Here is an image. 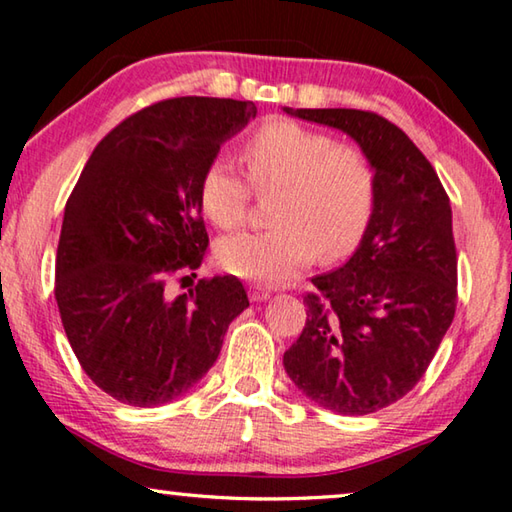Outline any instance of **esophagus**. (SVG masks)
<instances>
[{
	"mask_svg": "<svg viewBox=\"0 0 512 512\" xmlns=\"http://www.w3.org/2000/svg\"><path fill=\"white\" fill-rule=\"evenodd\" d=\"M249 299L256 301V304H258V301H267V299H270V292L261 290V288H251V290H249Z\"/></svg>",
	"mask_w": 512,
	"mask_h": 512,
	"instance_id": "1",
	"label": "esophagus"
}]
</instances>
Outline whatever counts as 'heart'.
<instances>
[{"label": "heart", "instance_id": "b5f03b06", "mask_svg": "<svg viewBox=\"0 0 512 512\" xmlns=\"http://www.w3.org/2000/svg\"><path fill=\"white\" fill-rule=\"evenodd\" d=\"M252 188L274 195L272 231L238 233L217 242L226 272L240 279L281 286L311 261H340L370 224L376 199L374 167L358 147L340 145L329 133L295 120H270L242 147ZM251 189L224 158L206 165L199 179V206L217 229L247 220Z\"/></svg>", "mask_w": 512, "mask_h": 512}]
</instances>
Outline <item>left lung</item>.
Masks as SVG:
<instances>
[{
  "label": "left lung",
  "mask_w": 512,
  "mask_h": 512,
  "mask_svg": "<svg viewBox=\"0 0 512 512\" xmlns=\"http://www.w3.org/2000/svg\"><path fill=\"white\" fill-rule=\"evenodd\" d=\"M338 129L376 174L370 224L349 261L313 279L306 326L283 354L292 383L338 415H370L415 388L456 313L449 197L426 156L385 117L283 108Z\"/></svg>",
  "instance_id": "left-lung-1"
}]
</instances>
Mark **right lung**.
Instances as JSON below:
<instances>
[{"label":"right lung","instance_id":"obj_1","mask_svg":"<svg viewBox=\"0 0 512 512\" xmlns=\"http://www.w3.org/2000/svg\"><path fill=\"white\" fill-rule=\"evenodd\" d=\"M254 117V102L217 97L142 108L99 142L67 199L58 313L83 372L122 404L186 395L249 306L236 276L201 279L188 295L170 283L188 279L208 247L201 174Z\"/></svg>","mask_w":512,"mask_h":512}]
</instances>
